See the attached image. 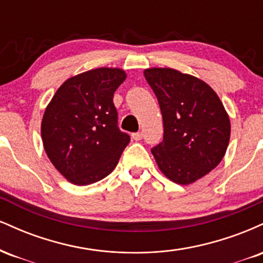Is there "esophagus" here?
<instances>
[{"instance_id": "obj_1", "label": "esophagus", "mask_w": 263, "mask_h": 263, "mask_svg": "<svg viewBox=\"0 0 263 263\" xmlns=\"http://www.w3.org/2000/svg\"><path fill=\"white\" fill-rule=\"evenodd\" d=\"M142 137H143L142 132H136V134H132V138H134L135 141H141Z\"/></svg>"}]
</instances>
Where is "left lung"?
<instances>
[{
  "instance_id": "1",
  "label": "left lung",
  "mask_w": 263,
  "mask_h": 263,
  "mask_svg": "<svg viewBox=\"0 0 263 263\" xmlns=\"http://www.w3.org/2000/svg\"><path fill=\"white\" fill-rule=\"evenodd\" d=\"M163 117V141L151 149L159 170L177 184L194 183L224 158L230 120L203 80L171 68L143 71Z\"/></svg>"
}]
</instances>
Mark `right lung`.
<instances>
[{
	"instance_id": "right-lung-1",
	"label": "right lung",
	"mask_w": 263,
	"mask_h": 263,
	"mask_svg": "<svg viewBox=\"0 0 263 263\" xmlns=\"http://www.w3.org/2000/svg\"><path fill=\"white\" fill-rule=\"evenodd\" d=\"M125 79V71L117 68L75 75L45 108L41 128L45 153L69 182H99L119 163L129 136L117 126L114 92Z\"/></svg>"
}]
</instances>
